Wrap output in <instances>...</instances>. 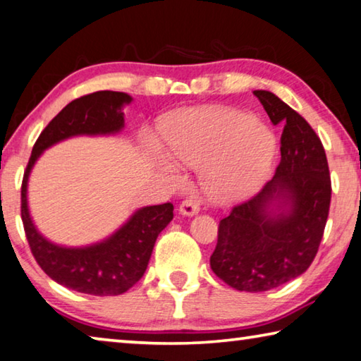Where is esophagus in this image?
<instances>
[{"label": "esophagus", "mask_w": 361, "mask_h": 361, "mask_svg": "<svg viewBox=\"0 0 361 361\" xmlns=\"http://www.w3.org/2000/svg\"><path fill=\"white\" fill-rule=\"evenodd\" d=\"M200 210V200L197 195H189L180 204V212L186 216H192Z\"/></svg>", "instance_id": "obj_1"}]
</instances>
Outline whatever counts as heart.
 Returning a JSON list of instances; mask_svg holds the SVG:
<instances>
[{"label": "heart", "instance_id": "1", "mask_svg": "<svg viewBox=\"0 0 361 361\" xmlns=\"http://www.w3.org/2000/svg\"><path fill=\"white\" fill-rule=\"evenodd\" d=\"M169 156L204 169L207 194L216 202H235L258 191L271 173L276 138L245 113L199 108L164 124ZM173 172V167L169 166Z\"/></svg>", "mask_w": 361, "mask_h": 361}]
</instances>
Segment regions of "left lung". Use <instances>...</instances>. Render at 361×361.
I'll use <instances>...</instances> for the list:
<instances>
[{
    "mask_svg": "<svg viewBox=\"0 0 361 361\" xmlns=\"http://www.w3.org/2000/svg\"><path fill=\"white\" fill-rule=\"evenodd\" d=\"M282 124L276 175L219 221L212 271L232 288L261 293L307 271L325 232L331 178L325 148L301 114L269 90L253 92Z\"/></svg>",
    "mask_w": 361,
    "mask_h": 361,
    "instance_id": "8db88e82",
    "label": "left lung"
}]
</instances>
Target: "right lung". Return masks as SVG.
I'll return each instance as SVG.
<instances>
[{
	"label": "right lung",
	"mask_w": 361,
	"mask_h": 361,
	"mask_svg": "<svg viewBox=\"0 0 361 361\" xmlns=\"http://www.w3.org/2000/svg\"><path fill=\"white\" fill-rule=\"evenodd\" d=\"M132 97L100 90L68 103L36 140L20 191V213L30 250L36 262L57 283L94 296H116L132 288L148 267L152 248L161 231L172 221L173 205L143 207L121 229L100 243L66 248L42 237L30 218L27 204L28 175L41 152L75 135H109L124 127L122 106Z\"/></svg>",
	"instance_id": "right-lung-1"
}]
</instances>
